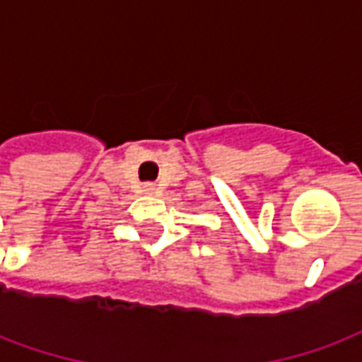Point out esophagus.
Wrapping results in <instances>:
<instances>
[{
    "label": "esophagus",
    "mask_w": 362,
    "mask_h": 362,
    "mask_svg": "<svg viewBox=\"0 0 362 362\" xmlns=\"http://www.w3.org/2000/svg\"><path fill=\"white\" fill-rule=\"evenodd\" d=\"M153 186H151V184H147L146 188H144V192H146V194H153Z\"/></svg>",
    "instance_id": "1"
}]
</instances>
